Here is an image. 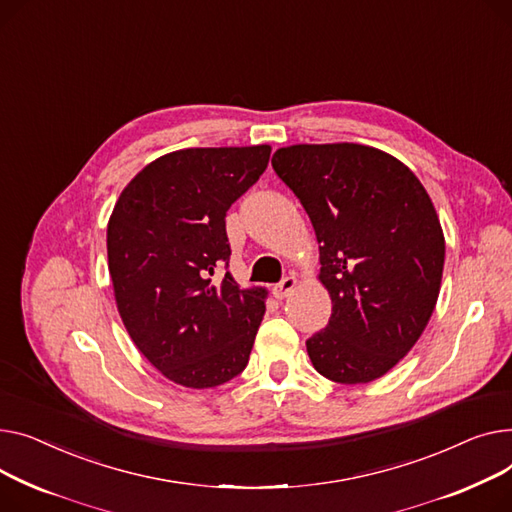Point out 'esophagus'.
I'll use <instances>...</instances> for the list:
<instances>
[{
    "mask_svg": "<svg viewBox=\"0 0 512 512\" xmlns=\"http://www.w3.org/2000/svg\"><path fill=\"white\" fill-rule=\"evenodd\" d=\"M295 285H297L295 275H289V277H285L281 283H277V285H275L273 295H275L277 299H285V297L295 289Z\"/></svg>",
    "mask_w": 512,
    "mask_h": 512,
    "instance_id": "obj_1",
    "label": "esophagus"
}]
</instances>
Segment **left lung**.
Here are the masks:
<instances>
[{
	"mask_svg": "<svg viewBox=\"0 0 512 512\" xmlns=\"http://www.w3.org/2000/svg\"><path fill=\"white\" fill-rule=\"evenodd\" d=\"M273 169L312 221L333 302L326 328L306 341L312 366L339 384L372 382L411 351L436 308V208L407 165L366 144L285 146Z\"/></svg>",
	"mask_w": 512,
	"mask_h": 512,
	"instance_id": "8db88e82",
	"label": "left lung"
}]
</instances>
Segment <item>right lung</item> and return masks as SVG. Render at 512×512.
<instances>
[{"mask_svg":"<svg viewBox=\"0 0 512 512\" xmlns=\"http://www.w3.org/2000/svg\"><path fill=\"white\" fill-rule=\"evenodd\" d=\"M268 157V144L175 150L136 173L113 206L117 312L138 351L175 384L213 388L248 366L266 289L213 275L231 256L227 210Z\"/></svg>","mask_w":512,"mask_h":512,"instance_id":"right-lung-1","label":"right lung"}]
</instances>
